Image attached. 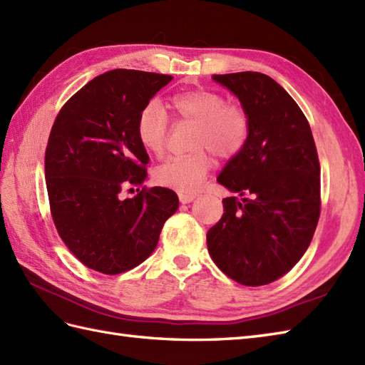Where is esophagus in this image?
I'll return each mask as SVG.
<instances>
[{
    "mask_svg": "<svg viewBox=\"0 0 365 365\" xmlns=\"http://www.w3.org/2000/svg\"><path fill=\"white\" fill-rule=\"evenodd\" d=\"M178 197H180V201L182 202V204H189V202H192L195 198H197V193H180L178 195Z\"/></svg>",
    "mask_w": 365,
    "mask_h": 365,
    "instance_id": "obj_1",
    "label": "esophagus"
}]
</instances>
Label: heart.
I'll list each match as a JSON object with an SVG mask.
<instances>
[{"label":"heart","mask_w":365,"mask_h":365,"mask_svg":"<svg viewBox=\"0 0 365 365\" xmlns=\"http://www.w3.org/2000/svg\"><path fill=\"white\" fill-rule=\"evenodd\" d=\"M168 110L175 122L197 123L190 155L172 156L155 170V181L163 187L182 193L197 192L212 168L210 152L229 159L242 152L250 136V115L235 103H226L225 96L207 90L181 91L168 97ZM170 123L156 102L147 103L138 114L136 135L148 153L165 152Z\"/></svg>","instance_id":"1"}]
</instances>
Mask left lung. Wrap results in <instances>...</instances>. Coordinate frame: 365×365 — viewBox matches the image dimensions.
<instances>
[{"label": "left lung", "instance_id": "1", "mask_svg": "<svg viewBox=\"0 0 365 365\" xmlns=\"http://www.w3.org/2000/svg\"><path fill=\"white\" fill-rule=\"evenodd\" d=\"M232 91L251 128L218 182L240 197L207 232V250L227 277L262 287L305 254L321 215V165L309 123L294 99L262 73L213 76Z\"/></svg>", "mask_w": 365, "mask_h": 365}]
</instances>
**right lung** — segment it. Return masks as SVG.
<instances>
[{
  "mask_svg": "<svg viewBox=\"0 0 365 365\" xmlns=\"http://www.w3.org/2000/svg\"><path fill=\"white\" fill-rule=\"evenodd\" d=\"M173 77L135 69L97 76L61 106L44 153L52 221L90 269L125 272L155 251L178 195L142 187L148 155L136 135L139 111Z\"/></svg>",
  "mask_w": 365,
  "mask_h": 365,
  "instance_id": "obj_1",
  "label": "right lung"
}]
</instances>
